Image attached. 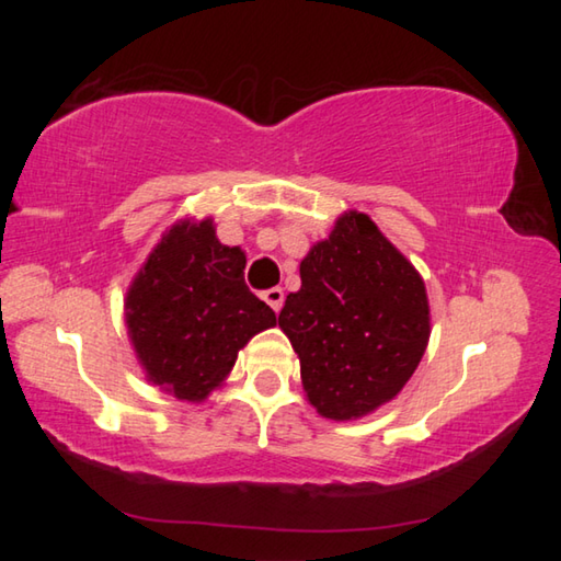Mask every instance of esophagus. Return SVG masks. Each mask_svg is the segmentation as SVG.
<instances>
[{"label":"esophagus","mask_w":561,"mask_h":561,"mask_svg":"<svg viewBox=\"0 0 561 561\" xmlns=\"http://www.w3.org/2000/svg\"><path fill=\"white\" fill-rule=\"evenodd\" d=\"M262 299L267 301L274 311H279L282 304H284V291L279 287H272V289H267V291L262 294Z\"/></svg>","instance_id":"34e87169"}]
</instances>
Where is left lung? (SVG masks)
<instances>
[{"label":"left lung","mask_w":561,"mask_h":561,"mask_svg":"<svg viewBox=\"0 0 561 561\" xmlns=\"http://www.w3.org/2000/svg\"><path fill=\"white\" fill-rule=\"evenodd\" d=\"M279 329L299 356L307 401L329 421H358L411 381L431 339L425 282L366 213L336 217L299 264Z\"/></svg>","instance_id":"left-lung-1"}]
</instances>
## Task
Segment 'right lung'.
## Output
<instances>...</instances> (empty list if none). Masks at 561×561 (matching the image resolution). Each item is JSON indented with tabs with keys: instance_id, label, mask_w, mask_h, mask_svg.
I'll return each mask as SVG.
<instances>
[{
	"instance_id": "add662e5",
	"label": "right lung",
	"mask_w": 561,
	"mask_h": 561,
	"mask_svg": "<svg viewBox=\"0 0 561 561\" xmlns=\"http://www.w3.org/2000/svg\"><path fill=\"white\" fill-rule=\"evenodd\" d=\"M247 257L215 234L213 217L168 227L123 299L130 346L146 381L203 403L230 376L237 354L277 317L244 284Z\"/></svg>"
}]
</instances>
